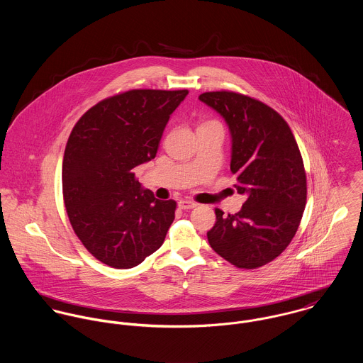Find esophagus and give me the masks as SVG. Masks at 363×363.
Returning a JSON list of instances; mask_svg holds the SVG:
<instances>
[{"instance_id": "34e87169", "label": "esophagus", "mask_w": 363, "mask_h": 363, "mask_svg": "<svg viewBox=\"0 0 363 363\" xmlns=\"http://www.w3.org/2000/svg\"><path fill=\"white\" fill-rule=\"evenodd\" d=\"M177 206L180 209H193V208L197 207V203H194L191 200H180Z\"/></svg>"}]
</instances>
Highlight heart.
<instances>
[{
  "label": "heart",
  "mask_w": 363,
  "mask_h": 363,
  "mask_svg": "<svg viewBox=\"0 0 363 363\" xmlns=\"http://www.w3.org/2000/svg\"><path fill=\"white\" fill-rule=\"evenodd\" d=\"M207 124H209V123H207Z\"/></svg>",
  "instance_id": "heart-1"
}]
</instances>
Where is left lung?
I'll return each mask as SVG.
<instances>
[{
    "instance_id": "obj_1",
    "label": "left lung",
    "mask_w": 363,
    "mask_h": 363,
    "mask_svg": "<svg viewBox=\"0 0 363 363\" xmlns=\"http://www.w3.org/2000/svg\"><path fill=\"white\" fill-rule=\"evenodd\" d=\"M199 99L225 120L235 189L247 197L235 215L215 209L209 246L239 268H257L288 247L301 223L306 206L302 156L286 121L267 104L225 91Z\"/></svg>"
}]
</instances>
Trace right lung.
I'll return each mask as SVG.
<instances>
[{"label": "right lung", "instance_id": "add662e5", "mask_svg": "<svg viewBox=\"0 0 363 363\" xmlns=\"http://www.w3.org/2000/svg\"><path fill=\"white\" fill-rule=\"evenodd\" d=\"M189 91L134 89L102 101L75 124L62 160V194L74 232L113 268H133L156 252L176 203L157 200L135 179L152 160L172 113Z\"/></svg>", "mask_w": 363, "mask_h": 363}]
</instances>
